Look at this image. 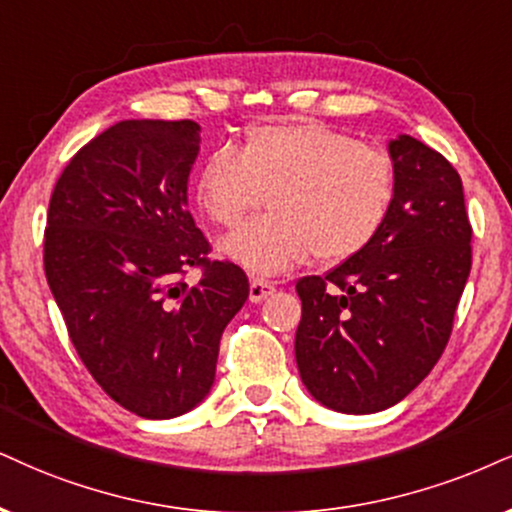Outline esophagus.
Instances as JSON below:
<instances>
[{"label":"esophagus","instance_id":"1","mask_svg":"<svg viewBox=\"0 0 512 512\" xmlns=\"http://www.w3.org/2000/svg\"><path fill=\"white\" fill-rule=\"evenodd\" d=\"M273 292H275L273 282L261 280V277H254V280L249 282V301H251V304H261V301L268 299V296Z\"/></svg>","mask_w":512,"mask_h":512}]
</instances>
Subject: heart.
I'll return each mask as SVG.
<instances>
[{
	"instance_id": "1",
	"label": "heart",
	"mask_w": 512,
	"mask_h": 512,
	"mask_svg": "<svg viewBox=\"0 0 512 512\" xmlns=\"http://www.w3.org/2000/svg\"><path fill=\"white\" fill-rule=\"evenodd\" d=\"M268 197L270 216L239 227L220 254L254 275H277L313 254L339 263L363 251L387 223L396 166L387 151L315 121L258 125L239 154L213 151L194 180L199 211L235 227Z\"/></svg>"
}]
</instances>
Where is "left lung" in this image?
I'll list each match as a JSON object with an SVG mask.
<instances>
[{
	"mask_svg": "<svg viewBox=\"0 0 512 512\" xmlns=\"http://www.w3.org/2000/svg\"><path fill=\"white\" fill-rule=\"evenodd\" d=\"M387 151L396 166L387 223L342 266L296 282L301 382L337 413H380L430 375L470 275L472 227L456 168L410 135Z\"/></svg>",
	"mask_w": 512,
	"mask_h": 512,
	"instance_id": "1",
	"label": "left lung"
}]
</instances>
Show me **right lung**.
<instances>
[{
  "label": "right lung",
  "mask_w": 512,
  "mask_h": 512,
  "mask_svg": "<svg viewBox=\"0 0 512 512\" xmlns=\"http://www.w3.org/2000/svg\"><path fill=\"white\" fill-rule=\"evenodd\" d=\"M194 121H123L56 182L44 273L85 368L113 401L170 420L206 399L223 330L249 299L244 270L206 261L187 208ZM204 265L197 286L179 275Z\"/></svg>",
  "instance_id": "right-lung-1"
}]
</instances>
